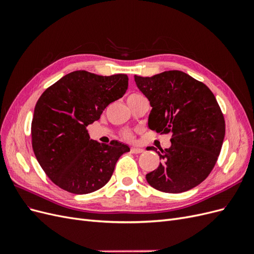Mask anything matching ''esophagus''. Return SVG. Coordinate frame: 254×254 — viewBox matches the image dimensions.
Wrapping results in <instances>:
<instances>
[{
  "label": "esophagus",
  "instance_id": "34e87169",
  "mask_svg": "<svg viewBox=\"0 0 254 254\" xmlns=\"http://www.w3.org/2000/svg\"><path fill=\"white\" fill-rule=\"evenodd\" d=\"M130 151H131L132 153H141L144 151V149L140 148V147H136V146H132V147L130 148Z\"/></svg>",
  "mask_w": 254,
  "mask_h": 254
}]
</instances>
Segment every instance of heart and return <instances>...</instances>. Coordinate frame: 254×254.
Returning a JSON list of instances; mask_svg holds the SVG:
<instances>
[{"mask_svg": "<svg viewBox=\"0 0 254 254\" xmlns=\"http://www.w3.org/2000/svg\"><path fill=\"white\" fill-rule=\"evenodd\" d=\"M143 95H141V94H137V93H133V94H131V95H129L128 96V102H130V101H133V99H135V98H139V97H142ZM122 136L124 137V139H127V140H131L132 137H133V134H132V132H130V131H128V130H126V131H124L122 133Z\"/></svg>", "mask_w": 254, "mask_h": 254, "instance_id": "heart-1", "label": "heart"}]
</instances>
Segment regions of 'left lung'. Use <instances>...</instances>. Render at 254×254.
Masks as SVG:
<instances>
[{"instance_id": "8db88e82", "label": "left lung", "mask_w": 254, "mask_h": 254, "mask_svg": "<svg viewBox=\"0 0 254 254\" xmlns=\"http://www.w3.org/2000/svg\"><path fill=\"white\" fill-rule=\"evenodd\" d=\"M134 80L152 107L148 127L172 134L170 148H150L162 161L146 175V180L164 193H182L197 187L216 164L226 133L216 98L203 82L181 71L151 77L134 75Z\"/></svg>"}]
</instances>
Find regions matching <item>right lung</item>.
Returning a JSON list of instances; mask_svg holds the SVG:
<instances>
[{
	"label": "right lung",
	"instance_id": "add662e5",
	"mask_svg": "<svg viewBox=\"0 0 254 254\" xmlns=\"http://www.w3.org/2000/svg\"><path fill=\"white\" fill-rule=\"evenodd\" d=\"M128 88V76L68 73L45 90L35 107L32 145L49 178L66 191L89 194L103 188L129 147L118 141L90 140L89 124Z\"/></svg>",
	"mask_w": 254,
	"mask_h": 254
}]
</instances>
